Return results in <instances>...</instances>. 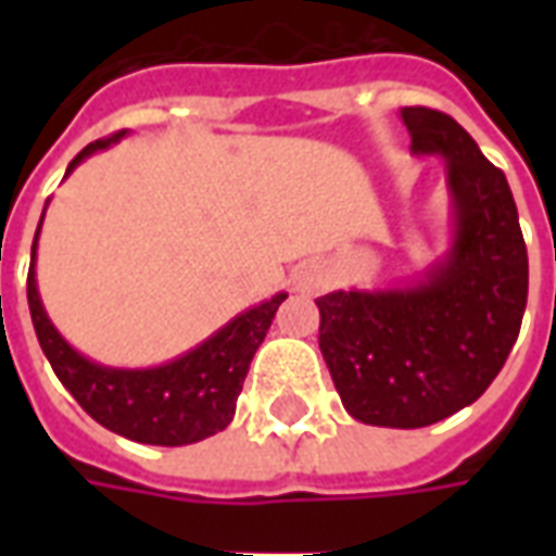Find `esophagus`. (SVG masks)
<instances>
[{
	"instance_id": "1",
	"label": "esophagus",
	"mask_w": 556,
	"mask_h": 556,
	"mask_svg": "<svg viewBox=\"0 0 556 556\" xmlns=\"http://www.w3.org/2000/svg\"><path fill=\"white\" fill-rule=\"evenodd\" d=\"M291 282H294V291H301V294H318V291L327 289L330 270L325 265H318V262H306V265L294 267Z\"/></svg>"
}]
</instances>
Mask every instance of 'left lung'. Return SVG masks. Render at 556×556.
Segmentation results:
<instances>
[{
  "label": "left lung",
  "instance_id": "1",
  "mask_svg": "<svg viewBox=\"0 0 556 556\" xmlns=\"http://www.w3.org/2000/svg\"><path fill=\"white\" fill-rule=\"evenodd\" d=\"M414 157H441L450 241L384 289L318 298V349L351 417L422 429L473 405L513 351L527 306V247L513 190L465 127L405 106Z\"/></svg>",
  "mask_w": 556,
  "mask_h": 556
}]
</instances>
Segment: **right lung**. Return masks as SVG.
<instances>
[{
    "label": "right lung",
    "instance_id": "1",
    "mask_svg": "<svg viewBox=\"0 0 556 556\" xmlns=\"http://www.w3.org/2000/svg\"><path fill=\"white\" fill-rule=\"evenodd\" d=\"M125 137L127 130H122L115 137L98 139L83 148L77 157L67 163L65 178L83 160L115 146ZM43 214H47V205H43ZM43 214L31 241L26 298H29L31 325L38 333L41 351L53 366L55 378L79 402V408L91 419H98L103 429L115 431L127 441L151 443V446H187L226 429L235 417V402L241 396L243 378H247L255 349L262 345L279 303L289 294L277 291L274 298L243 309L219 330H214L205 342L178 354L175 361L146 366V369L106 366L74 349L43 309L38 277H35Z\"/></svg>",
    "mask_w": 556,
    "mask_h": 556
}]
</instances>
